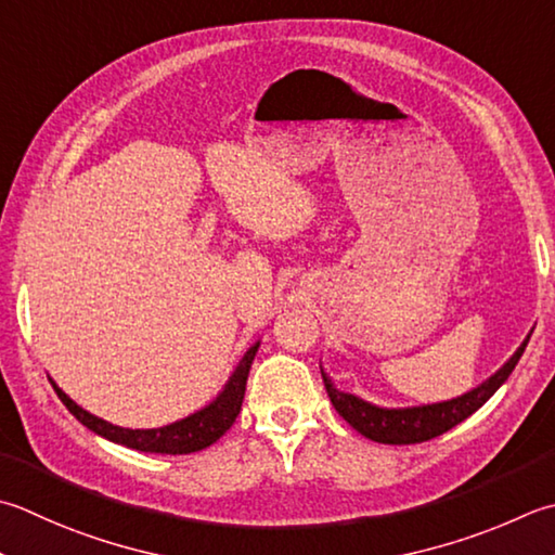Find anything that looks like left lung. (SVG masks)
Instances as JSON below:
<instances>
[{
  "mask_svg": "<svg viewBox=\"0 0 555 555\" xmlns=\"http://www.w3.org/2000/svg\"><path fill=\"white\" fill-rule=\"evenodd\" d=\"M529 336L515 351V356L501 367V371L488 377L486 383L474 387L472 392H466L457 399L438 401V404L409 406V409H383V406L367 404V401L358 399L349 392H339L324 373H322V379H324V387H327V395L332 399L334 409L339 411V416L346 423H351L361 436L371 438L375 442H385V444L426 442L430 438L442 436V433H448L464 418H469L474 411H479L486 401L498 392V387L505 383L509 373L515 371L519 358H522L529 344Z\"/></svg>",
  "mask_w": 555,
  "mask_h": 555,
  "instance_id": "left-lung-1",
  "label": "left lung"
}]
</instances>
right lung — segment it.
I'll return each instance as SVG.
<instances>
[{
	"instance_id": "1",
	"label": "right lung",
	"mask_w": 555,
	"mask_h": 555,
	"mask_svg": "<svg viewBox=\"0 0 555 555\" xmlns=\"http://www.w3.org/2000/svg\"><path fill=\"white\" fill-rule=\"evenodd\" d=\"M259 349V341L249 346L243 361L237 363L235 373L228 379L223 392L216 397L209 406L202 411H194L192 416L170 423V426L163 428H149V430H132V428H119L98 418L89 411H83L79 404L62 392V389L52 383L54 392L62 399V404L67 406L72 414L79 418L86 428L98 433L107 440L117 444H125V448H132L139 452H156V454H190L209 448L216 440H219L223 433L233 426L237 414H241L243 397H245V385L249 375V365L255 361V353Z\"/></svg>"
}]
</instances>
